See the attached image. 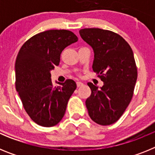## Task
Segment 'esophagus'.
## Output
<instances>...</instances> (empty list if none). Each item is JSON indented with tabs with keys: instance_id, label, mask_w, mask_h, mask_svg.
Masks as SVG:
<instances>
[{
	"instance_id": "34e87169",
	"label": "esophagus",
	"mask_w": 155,
	"mask_h": 155,
	"mask_svg": "<svg viewBox=\"0 0 155 155\" xmlns=\"http://www.w3.org/2000/svg\"><path fill=\"white\" fill-rule=\"evenodd\" d=\"M82 85H83V83H82V82L77 81V86H78V87H81V86Z\"/></svg>"
}]
</instances>
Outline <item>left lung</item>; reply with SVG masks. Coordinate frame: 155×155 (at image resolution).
Returning <instances> with one entry per match:
<instances>
[{
  "instance_id": "obj_1",
  "label": "left lung",
  "mask_w": 155,
  "mask_h": 155,
  "mask_svg": "<svg viewBox=\"0 0 155 155\" xmlns=\"http://www.w3.org/2000/svg\"><path fill=\"white\" fill-rule=\"evenodd\" d=\"M79 33L92 47V69L104 83L101 88L87 83L91 90L85 102L88 115L99 125H111L121 117L133 98L137 78L134 53L123 37L109 30L83 28Z\"/></svg>"
}]
</instances>
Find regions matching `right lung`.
Here are the masks:
<instances>
[{
	"label": "right lung",
	"instance_id": "right-lung-1",
	"mask_svg": "<svg viewBox=\"0 0 155 155\" xmlns=\"http://www.w3.org/2000/svg\"><path fill=\"white\" fill-rule=\"evenodd\" d=\"M78 39L69 30H48L31 37L18 53L16 90L25 112L38 125L53 127L65 114L76 83L68 79L54 87L50 71L60 64L63 50Z\"/></svg>",
	"mask_w": 155,
	"mask_h": 155
}]
</instances>
